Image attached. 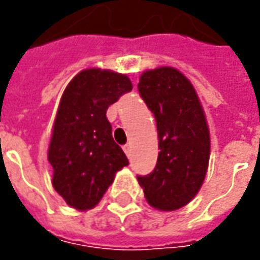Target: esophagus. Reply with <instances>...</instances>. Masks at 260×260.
<instances>
[{
	"label": "esophagus",
	"mask_w": 260,
	"mask_h": 260,
	"mask_svg": "<svg viewBox=\"0 0 260 260\" xmlns=\"http://www.w3.org/2000/svg\"><path fill=\"white\" fill-rule=\"evenodd\" d=\"M124 152H125V154L128 156V157H131V153H132V146H131V145H125Z\"/></svg>",
	"instance_id": "obj_1"
}]
</instances>
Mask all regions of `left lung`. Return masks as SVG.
Returning <instances> with one entry per match:
<instances>
[{"instance_id":"8db88e82","label":"left lung","mask_w":260,"mask_h":260,"mask_svg":"<svg viewBox=\"0 0 260 260\" xmlns=\"http://www.w3.org/2000/svg\"><path fill=\"white\" fill-rule=\"evenodd\" d=\"M138 89L157 125L158 157L152 174L138 177L147 203L161 212L181 209L196 196L210 158L206 115L189 79L173 67L145 71Z\"/></svg>"}]
</instances>
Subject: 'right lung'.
I'll use <instances>...</instances> for the list:
<instances>
[{
  "label": "right lung",
  "instance_id": "obj_1",
  "mask_svg": "<svg viewBox=\"0 0 260 260\" xmlns=\"http://www.w3.org/2000/svg\"><path fill=\"white\" fill-rule=\"evenodd\" d=\"M131 90L125 74L87 68L74 76L61 96L47 158L54 189L79 212L96 206L115 174L129 164L114 142L106 113Z\"/></svg>",
  "mask_w": 260,
  "mask_h": 260
}]
</instances>
